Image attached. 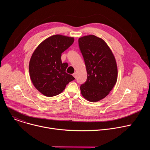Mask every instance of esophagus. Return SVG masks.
Segmentation results:
<instances>
[{
  "mask_svg": "<svg viewBox=\"0 0 150 150\" xmlns=\"http://www.w3.org/2000/svg\"><path fill=\"white\" fill-rule=\"evenodd\" d=\"M73 76H74L75 78H76V72H74V73L73 74Z\"/></svg>",
  "mask_w": 150,
  "mask_h": 150,
  "instance_id": "esophagus-1",
  "label": "esophagus"
}]
</instances>
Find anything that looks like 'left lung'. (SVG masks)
I'll return each instance as SVG.
<instances>
[{"mask_svg":"<svg viewBox=\"0 0 150 150\" xmlns=\"http://www.w3.org/2000/svg\"><path fill=\"white\" fill-rule=\"evenodd\" d=\"M78 42L87 72L81 93L87 100L97 102L108 96L117 82L116 59L105 41L96 35L80 37Z\"/></svg>","mask_w":150,"mask_h":150,"instance_id":"obj_1","label":"left lung"}]
</instances>
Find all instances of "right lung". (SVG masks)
Wrapping results in <instances>:
<instances>
[{
    "mask_svg": "<svg viewBox=\"0 0 150 150\" xmlns=\"http://www.w3.org/2000/svg\"><path fill=\"white\" fill-rule=\"evenodd\" d=\"M74 38L60 34L52 35L37 46L29 63L30 79L42 95L53 97L60 94L75 78L66 72L67 63H62V53L68 49Z\"/></svg>",
    "mask_w": 150,
    "mask_h": 150,
    "instance_id": "obj_1",
    "label": "right lung"
}]
</instances>
